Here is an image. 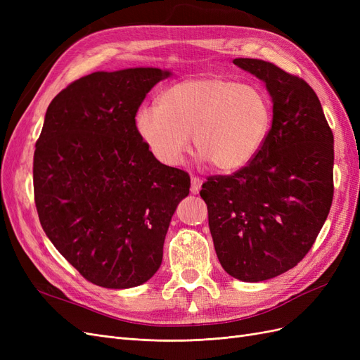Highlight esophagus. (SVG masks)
Instances as JSON below:
<instances>
[{"label":"esophagus","instance_id":"1","mask_svg":"<svg viewBox=\"0 0 360 360\" xmlns=\"http://www.w3.org/2000/svg\"><path fill=\"white\" fill-rule=\"evenodd\" d=\"M201 186H202V180L200 177H192V180H191V192L193 195L200 193Z\"/></svg>","mask_w":360,"mask_h":360}]
</instances>
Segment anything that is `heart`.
I'll return each instance as SVG.
<instances>
[{
  "instance_id": "b5f03b06",
  "label": "heart",
  "mask_w": 360,
  "mask_h": 360,
  "mask_svg": "<svg viewBox=\"0 0 360 360\" xmlns=\"http://www.w3.org/2000/svg\"><path fill=\"white\" fill-rule=\"evenodd\" d=\"M267 94L252 84L224 76H200L167 86L158 106H141L136 132L156 159L169 167L183 160L191 144L201 160L233 172L263 148L271 129Z\"/></svg>"
}]
</instances>
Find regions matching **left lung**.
<instances>
[{"label":"left lung","mask_w":360,"mask_h":360,"mask_svg":"<svg viewBox=\"0 0 360 360\" xmlns=\"http://www.w3.org/2000/svg\"><path fill=\"white\" fill-rule=\"evenodd\" d=\"M233 63L266 84L274 103L271 129L245 168L209 177L200 195L224 270L259 282L302 261L328 219L333 134L317 94L303 79L263 60Z\"/></svg>","instance_id":"1"}]
</instances>
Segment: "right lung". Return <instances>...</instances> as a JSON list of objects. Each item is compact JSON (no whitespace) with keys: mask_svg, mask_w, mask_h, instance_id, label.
Masks as SVG:
<instances>
[{"mask_svg":"<svg viewBox=\"0 0 360 360\" xmlns=\"http://www.w3.org/2000/svg\"><path fill=\"white\" fill-rule=\"evenodd\" d=\"M169 70L94 72L58 93L36 143L32 180L43 231L93 284H144L162 264L163 242L188 172L160 163L136 132L138 108Z\"/></svg>","mask_w":360,"mask_h":360,"instance_id":"add662e5","label":"right lung"}]
</instances>
